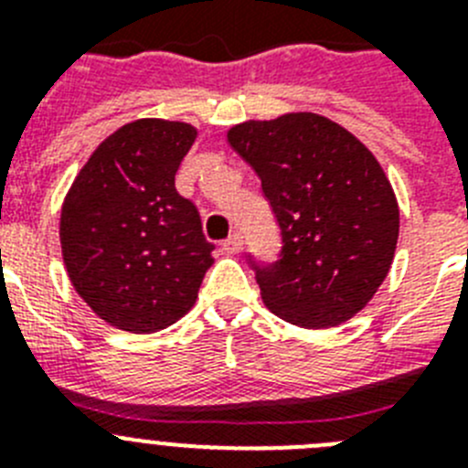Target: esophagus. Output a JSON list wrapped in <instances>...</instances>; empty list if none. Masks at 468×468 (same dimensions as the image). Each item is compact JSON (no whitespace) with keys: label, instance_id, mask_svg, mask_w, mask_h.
<instances>
[{"label":"esophagus","instance_id":"obj_1","mask_svg":"<svg viewBox=\"0 0 468 468\" xmlns=\"http://www.w3.org/2000/svg\"><path fill=\"white\" fill-rule=\"evenodd\" d=\"M241 246H243L241 234H231L229 239H225V241H222V250H225L227 255H237L239 250H241Z\"/></svg>","mask_w":468,"mask_h":468}]
</instances>
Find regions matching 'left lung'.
Instances as JSON below:
<instances>
[{"label": "left lung", "mask_w": 468, "mask_h": 468, "mask_svg": "<svg viewBox=\"0 0 468 468\" xmlns=\"http://www.w3.org/2000/svg\"><path fill=\"white\" fill-rule=\"evenodd\" d=\"M227 143L262 180L283 237L279 262L253 264L267 309L309 330L346 324L387 279L399 241V201L379 161L314 112L237 123Z\"/></svg>", "instance_id": "1"}]
</instances>
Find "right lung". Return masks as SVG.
Here are the masks:
<instances>
[{"instance_id":"obj_1","label":"right lung","mask_w":468,"mask_h":468,"mask_svg":"<svg viewBox=\"0 0 468 468\" xmlns=\"http://www.w3.org/2000/svg\"><path fill=\"white\" fill-rule=\"evenodd\" d=\"M198 128L135 119L107 135L60 208V248L74 291L126 333H156L194 307L213 264L201 218L176 189Z\"/></svg>"}]
</instances>
